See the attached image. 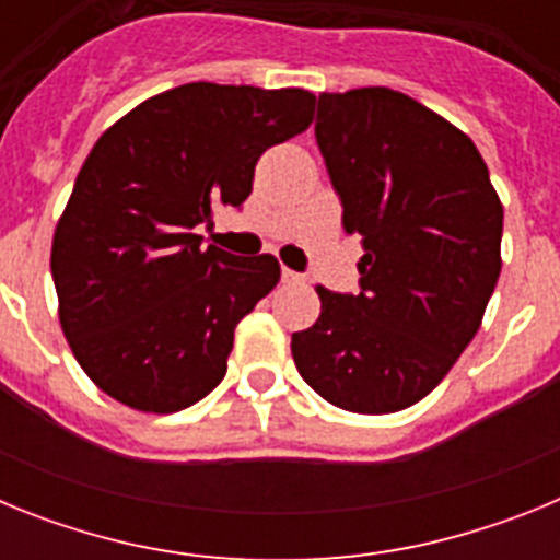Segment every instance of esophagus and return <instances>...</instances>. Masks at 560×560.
I'll list each match as a JSON object with an SVG mask.
<instances>
[{"label": "esophagus", "mask_w": 560, "mask_h": 560, "mask_svg": "<svg viewBox=\"0 0 560 560\" xmlns=\"http://www.w3.org/2000/svg\"><path fill=\"white\" fill-rule=\"evenodd\" d=\"M280 277H283V283H303V280H305V277L300 275V271H291V269L280 271Z\"/></svg>", "instance_id": "obj_1"}]
</instances>
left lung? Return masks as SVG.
Masks as SVG:
<instances>
[{
	"instance_id": "left-lung-1",
	"label": "left lung",
	"mask_w": 560,
	"mask_h": 560,
	"mask_svg": "<svg viewBox=\"0 0 560 560\" xmlns=\"http://www.w3.org/2000/svg\"><path fill=\"white\" fill-rule=\"evenodd\" d=\"M314 133L364 257L355 294L316 289L319 319L291 336V355L334 407L398 412L479 330L502 269V205L477 145L393 89L323 92Z\"/></svg>"
}]
</instances>
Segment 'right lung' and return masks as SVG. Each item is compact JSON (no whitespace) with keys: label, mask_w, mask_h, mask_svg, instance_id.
Wrapping results in <instances>:
<instances>
[{"label":"right lung","mask_w":560,"mask_h":560,"mask_svg":"<svg viewBox=\"0 0 560 560\" xmlns=\"http://www.w3.org/2000/svg\"><path fill=\"white\" fill-rule=\"evenodd\" d=\"M305 89L185 83L114 122L52 237L61 328L83 373L140 412L219 387L237 323L280 280L271 255L201 246L219 205L246 201L266 148L311 126Z\"/></svg>","instance_id":"obj_1"}]
</instances>
